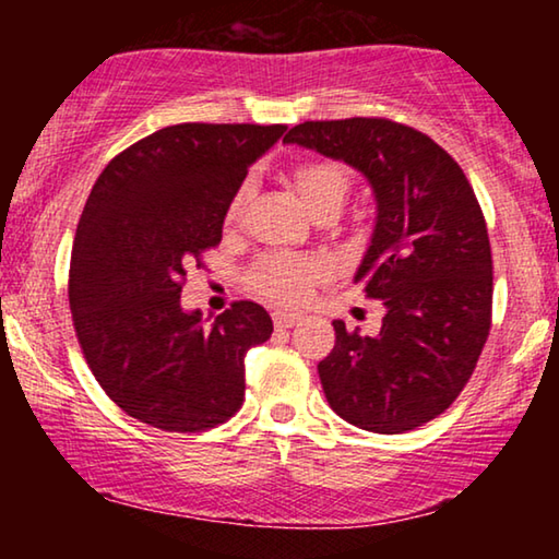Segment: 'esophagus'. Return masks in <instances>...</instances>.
I'll list each match as a JSON object with an SVG mask.
<instances>
[{"instance_id":"obj_1","label":"esophagus","mask_w":559,"mask_h":559,"mask_svg":"<svg viewBox=\"0 0 559 559\" xmlns=\"http://www.w3.org/2000/svg\"><path fill=\"white\" fill-rule=\"evenodd\" d=\"M272 320H274V328H280V331H287V328L297 325V320H300V316H295V312L277 310V312H272Z\"/></svg>"}]
</instances>
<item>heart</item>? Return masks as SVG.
I'll use <instances>...</instances> for the list:
<instances>
[{"instance_id": "obj_1", "label": "heart", "mask_w": 559, "mask_h": 559, "mask_svg": "<svg viewBox=\"0 0 559 559\" xmlns=\"http://www.w3.org/2000/svg\"><path fill=\"white\" fill-rule=\"evenodd\" d=\"M297 195L308 205L310 213L323 209V205H343L348 195V173L343 165L333 159H302L289 173ZM251 186L243 180L234 190L231 201L226 205V224H236L241 218L243 205L249 201ZM328 266L323 259L297 257V254H270L254 266L249 274L251 287L259 295L270 297L280 305H302L308 300L316 282L325 277Z\"/></svg>"}]
</instances>
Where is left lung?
<instances>
[{
  "label": "left lung",
  "instance_id": "1",
  "mask_svg": "<svg viewBox=\"0 0 559 559\" xmlns=\"http://www.w3.org/2000/svg\"><path fill=\"white\" fill-rule=\"evenodd\" d=\"M285 142L343 159L377 195L356 282L386 316L379 335L333 320L335 346L318 364L325 400L361 430H415L457 400L491 331L493 262L478 198L438 142L400 121H305Z\"/></svg>",
  "mask_w": 559,
  "mask_h": 559
}]
</instances>
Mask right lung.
Wrapping results in <instances>:
<instances>
[{"mask_svg":"<svg viewBox=\"0 0 559 559\" xmlns=\"http://www.w3.org/2000/svg\"><path fill=\"white\" fill-rule=\"evenodd\" d=\"M285 124H175L119 152L83 205L68 300L109 400L165 432H201L243 402V356L272 335L239 300L211 328L180 308L186 266L221 243L226 205Z\"/></svg>","mask_w":559,"mask_h":559,"instance_id":"right-lung-1","label":"right lung"}]
</instances>
